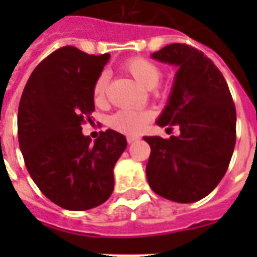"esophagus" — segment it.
<instances>
[{
	"label": "esophagus",
	"instance_id": "1",
	"mask_svg": "<svg viewBox=\"0 0 257 257\" xmlns=\"http://www.w3.org/2000/svg\"><path fill=\"white\" fill-rule=\"evenodd\" d=\"M139 140V137L137 136H128L126 137V141H128V144H132V143H135V141Z\"/></svg>",
	"mask_w": 257,
	"mask_h": 257
}]
</instances>
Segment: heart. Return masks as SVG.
I'll return each instance as SVG.
<instances>
[{
    "instance_id": "obj_1",
    "label": "heart",
    "mask_w": 257,
    "mask_h": 257,
    "mask_svg": "<svg viewBox=\"0 0 257 257\" xmlns=\"http://www.w3.org/2000/svg\"><path fill=\"white\" fill-rule=\"evenodd\" d=\"M126 72L136 80L141 86L147 89H153L157 85V82L161 78V69L160 66L155 64L153 61L145 57H136L128 58L122 64ZM109 76L108 73L98 74L96 81L93 84V98L97 104L104 102L106 97V90H108ZM153 114L148 110H139V109H121L118 112L113 113L109 118V126L117 132L124 133L128 136L139 135L143 129L149 124V121L152 120Z\"/></svg>"
}]
</instances>
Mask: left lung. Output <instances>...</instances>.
Listing matches in <instances>:
<instances>
[{
    "mask_svg": "<svg viewBox=\"0 0 257 257\" xmlns=\"http://www.w3.org/2000/svg\"><path fill=\"white\" fill-rule=\"evenodd\" d=\"M152 58L179 68L157 125H177L179 136H145L147 177L153 192L176 203L209 195L223 179L236 143V108L211 58L187 44H171Z\"/></svg>",
    "mask_w": 257,
    "mask_h": 257,
    "instance_id": "obj_1",
    "label": "left lung"
}]
</instances>
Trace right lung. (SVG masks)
<instances>
[{"instance_id": "right-lung-1", "label": "right lung", "mask_w": 257, "mask_h": 257, "mask_svg": "<svg viewBox=\"0 0 257 257\" xmlns=\"http://www.w3.org/2000/svg\"><path fill=\"white\" fill-rule=\"evenodd\" d=\"M110 54L64 46L30 74L18 106V143L40 191L61 208L86 211L110 197L113 168L126 148L124 135L108 129L94 144L82 135L92 121L93 84Z\"/></svg>"}]
</instances>
